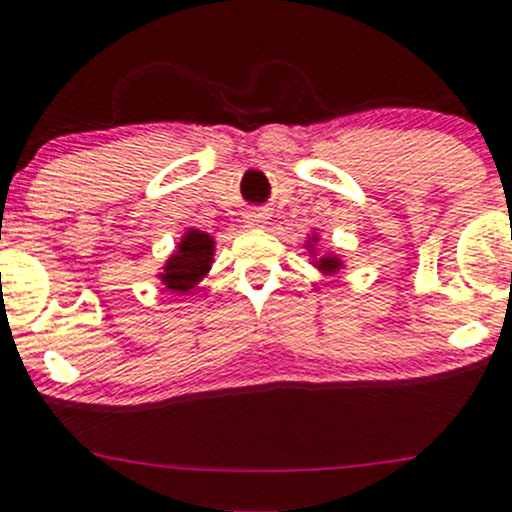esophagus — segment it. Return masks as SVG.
<instances>
[{
    "label": "esophagus",
    "instance_id": "esophagus-1",
    "mask_svg": "<svg viewBox=\"0 0 512 512\" xmlns=\"http://www.w3.org/2000/svg\"><path fill=\"white\" fill-rule=\"evenodd\" d=\"M267 218H269V213L262 211V209H252V211L245 213L247 228H260V226H265Z\"/></svg>",
    "mask_w": 512,
    "mask_h": 512
}]
</instances>
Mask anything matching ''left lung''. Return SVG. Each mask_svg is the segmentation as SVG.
<instances>
[{"instance_id":"8db88e82","label":"left lung","mask_w":512,"mask_h":512,"mask_svg":"<svg viewBox=\"0 0 512 512\" xmlns=\"http://www.w3.org/2000/svg\"><path fill=\"white\" fill-rule=\"evenodd\" d=\"M316 240H318V235H313L311 245H308V250H311V255H316V250H313V243H316ZM313 265H316L323 274H335V272H338V269L342 267V260H340L338 255H330V252H328V255H323V257H320V260L313 262Z\"/></svg>"}]
</instances>
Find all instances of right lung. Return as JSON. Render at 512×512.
<instances>
[{"label":"right lung","instance_id":"1","mask_svg":"<svg viewBox=\"0 0 512 512\" xmlns=\"http://www.w3.org/2000/svg\"><path fill=\"white\" fill-rule=\"evenodd\" d=\"M213 238L204 230L189 228L179 240L177 250L172 252L170 260L165 262L162 272L157 274L165 289L187 294L201 279L209 274L213 265Z\"/></svg>","mask_w":512,"mask_h":512}]
</instances>
